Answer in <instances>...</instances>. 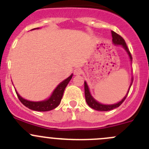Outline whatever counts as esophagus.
<instances>
[{"label": "esophagus", "instance_id": "34e87169", "mask_svg": "<svg viewBox=\"0 0 149 149\" xmlns=\"http://www.w3.org/2000/svg\"><path fill=\"white\" fill-rule=\"evenodd\" d=\"M82 73V70L81 68H76L74 70V74L76 75V76H78V75H81Z\"/></svg>", "mask_w": 149, "mask_h": 149}]
</instances>
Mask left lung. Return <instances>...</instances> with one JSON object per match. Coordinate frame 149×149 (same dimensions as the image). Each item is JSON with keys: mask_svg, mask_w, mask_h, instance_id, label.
Listing matches in <instances>:
<instances>
[{"mask_svg": "<svg viewBox=\"0 0 149 149\" xmlns=\"http://www.w3.org/2000/svg\"><path fill=\"white\" fill-rule=\"evenodd\" d=\"M111 35H112V41H113V44H114L115 45L122 46L123 48L127 51L130 58V60L132 61V55H131L130 52L129 51V49L127 48V46L124 38H122V36H119V34L115 33L114 31H111ZM132 81H133V79H132V83H131L130 86L129 90H128L126 96H125V97L120 101V102H119L118 103H116V104H113V105H103V104L100 103L99 102L95 100L92 97V95H91L90 92H89V87H88L87 84H86V81H84V95H85V98H86V103L88 104V105H89L90 108H93V109L96 110V111H111V110L114 109V108H118V107H119L121 105H122V102H123L124 101H125V100L126 99L128 93H129L130 89L131 86H132Z\"/></svg>", "mask_w": 149, "mask_h": 149, "instance_id": "1", "label": "left lung"}]
</instances>
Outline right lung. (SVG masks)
I'll return each mask as SVG.
<instances>
[{
  "instance_id": "add662e5",
  "label": "right lung",
  "mask_w": 149,
  "mask_h": 149,
  "mask_svg": "<svg viewBox=\"0 0 149 149\" xmlns=\"http://www.w3.org/2000/svg\"><path fill=\"white\" fill-rule=\"evenodd\" d=\"M34 29H33V30H34ZM72 76H73V74L70 75L68 79H66L65 80L63 81V82H61V83L56 87V89H54L53 93L52 94L51 97H50L48 100H46L44 101H41V102H33V101H29L22 97L17 93V91H16V93H17V97H18L20 102H21L24 106L30 108V109L37 111H51V110L54 109L55 108H57V107L60 105V102H61L62 97H63V93H64L65 89L68 84L69 83V81H70V79H71Z\"/></svg>"
}]
</instances>
